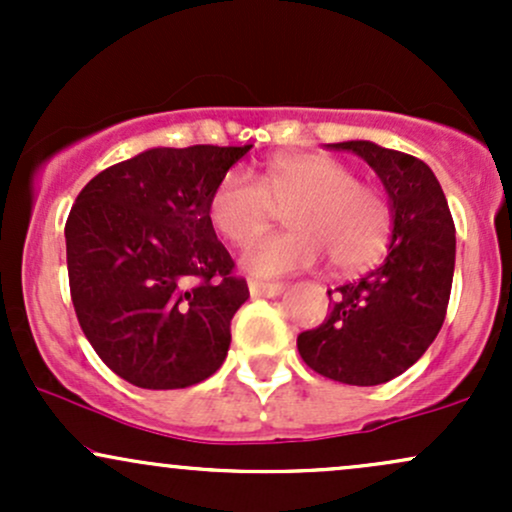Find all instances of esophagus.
Returning <instances> with one entry per match:
<instances>
[{"mask_svg":"<svg viewBox=\"0 0 512 512\" xmlns=\"http://www.w3.org/2000/svg\"><path fill=\"white\" fill-rule=\"evenodd\" d=\"M248 289L252 296L257 298H274L279 296V293H284L286 284H281V281H257V279H250L248 281Z\"/></svg>","mask_w":512,"mask_h":512,"instance_id":"34e87169","label":"esophagus"}]
</instances>
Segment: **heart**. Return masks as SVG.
<instances>
[{
  "label": "heart",
  "mask_w": 512,
  "mask_h": 512,
  "mask_svg": "<svg viewBox=\"0 0 512 512\" xmlns=\"http://www.w3.org/2000/svg\"><path fill=\"white\" fill-rule=\"evenodd\" d=\"M276 206L290 208L287 222L294 228L243 250L240 262L255 276L301 272L325 255L339 272H363L385 255L395 228L383 190L358 180L346 163L320 154L274 158L262 182L245 168H231L211 192L209 219L223 238L243 245L268 225Z\"/></svg>",
  "instance_id": "obj_1"
}]
</instances>
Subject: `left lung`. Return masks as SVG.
Returning a JSON list of instances; mask_svg holds the SVG:
<instances>
[{"label":"left lung","mask_w":512,"mask_h":512,"mask_svg":"<svg viewBox=\"0 0 512 512\" xmlns=\"http://www.w3.org/2000/svg\"><path fill=\"white\" fill-rule=\"evenodd\" d=\"M361 156L383 180L395 228L380 267L330 293V315L298 334L315 373L344 385H380L414 366L443 327L455 272V223L433 170L373 142L330 144Z\"/></svg>","instance_id":"obj_1"}]
</instances>
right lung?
I'll return each instance as SVG.
<instances>
[{
	"label": "right lung",
	"mask_w": 512,
	"mask_h": 512,
	"mask_svg": "<svg viewBox=\"0 0 512 512\" xmlns=\"http://www.w3.org/2000/svg\"><path fill=\"white\" fill-rule=\"evenodd\" d=\"M252 144L142 151L98 173L69 211V291L79 325L113 373L180 390L226 361L250 298L209 219L216 182Z\"/></svg>",
	"instance_id": "right-lung-1"
}]
</instances>
